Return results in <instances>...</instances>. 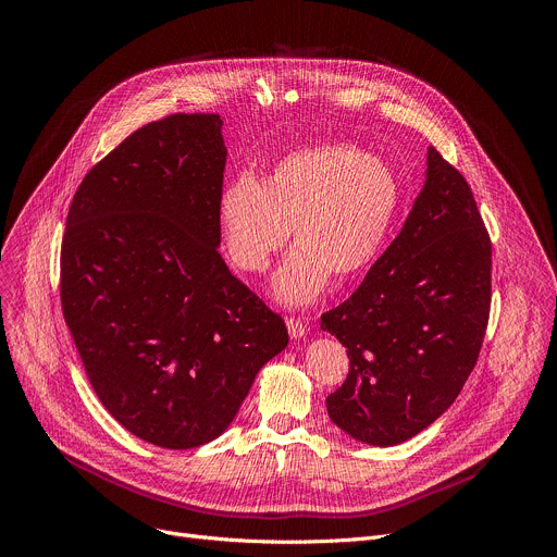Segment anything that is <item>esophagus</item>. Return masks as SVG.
I'll return each instance as SVG.
<instances>
[{
    "instance_id": "esophagus-1",
    "label": "esophagus",
    "mask_w": 557,
    "mask_h": 557,
    "mask_svg": "<svg viewBox=\"0 0 557 557\" xmlns=\"http://www.w3.org/2000/svg\"><path fill=\"white\" fill-rule=\"evenodd\" d=\"M286 329L293 339H299L306 333V324H304V320H299V317H286Z\"/></svg>"
}]
</instances>
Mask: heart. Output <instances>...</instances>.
<instances>
[{
	"label": "heart",
	"instance_id": "1",
	"mask_svg": "<svg viewBox=\"0 0 557 557\" xmlns=\"http://www.w3.org/2000/svg\"><path fill=\"white\" fill-rule=\"evenodd\" d=\"M401 181L387 161L350 143H317L286 153L264 183L235 178L220 198L226 256L262 273L293 228L299 245L275 275L282 304L304 306L370 267L401 209Z\"/></svg>",
	"mask_w": 557,
	"mask_h": 557
}]
</instances>
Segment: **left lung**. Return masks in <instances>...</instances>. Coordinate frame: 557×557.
<instances>
[{"mask_svg":"<svg viewBox=\"0 0 557 557\" xmlns=\"http://www.w3.org/2000/svg\"><path fill=\"white\" fill-rule=\"evenodd\" d=\"M492 306V240L465 176L430 147L401 233L361 286L322 314L350 370L329 417L361 443L399 445L434 423L479 361Z\"/></svg>","mask_w":557,"mask_h":557,"instance_id":"left-lung-1","label":"left lung"}]
</instances>
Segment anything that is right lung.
<instances>
[{
	"label": "right lung",
	"instance_id": "add662e5",
	"mask_svg": "<svg viewBox=\"0 0 557 557\" xmlns=\"http://www.w3.org/2000/svg\"><path fill=\"white\" fill-rule=\"evenodd\" d=\"M220 127L218 114H172L132 132L78 185L61 240L63 320L97 396L168 449L220 436L288 344L218 253Z\"/></svg>",
	"mask_w": 557,
	"mask_h": 557
}]
</instances>
